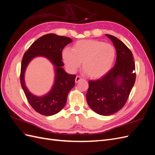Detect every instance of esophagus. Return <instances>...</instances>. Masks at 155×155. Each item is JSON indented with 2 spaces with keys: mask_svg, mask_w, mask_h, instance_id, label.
<instances>
[{
  "mask_svg": "<svg viewBox=\"0 0 155 155\" xmlns=\"http://www.w3.org/2000/svg\"><path fill=\"white\" fill-rule=\"evenodd\" d=\"M82 79H83V78H82L81 77L78 76H76V79H75V81H76V83H78V82H79V81H80Z\"/></svg>",
  "mask_w": 155,
  "mask_h": 155,
  "instance_id": "obj_1",
  "label": "esophagus"
}]
</instances>
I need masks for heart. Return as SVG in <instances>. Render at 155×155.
I'll return each instance as SVG.
<instances>
[{
  "instance_id": "obj_1",
  "label": "heart",
  "mask_w": 155,
  "mask_h": 155,
  "mask_svg": "<svg viewBox=\"0 0 155 155\" xmlns=\"http://www.w3.org/2000/svg\"><path fill=\"white\" fill-rule=\"evenodd\" d=\"M115 58L113 45L93 39L79 41L72 50L66 48L63 51V61L70 72H76L82 62L84 71L93 79L100 78L109 72Z\"/></svg>"
}]
</instances>
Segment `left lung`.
Segmentation results:
<instances>
[{"label": "left lung", "instance_id": "1", "mask_svg": "<svg viewBox=\"0 0 155 155\" xmlns=\"http://www.w3.org/2000/svg\"><path fill=\"white\" fill-rule=\"evenodd\" d=\"M112 41L117 54L116 64L104 76L88 81L87 104L97 114H113L122 109L136 80L133 54L122 41L106 34Z\"/></svg>", "mask_w": 155, "mask_h": 155}]
</instances>
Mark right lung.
Segmentation results:
<instances>
[{
    "mask_svg": "<svg viewBox=\"0 0 155 155\" xmlns=\"http://www.w3.org/2000/svg\"><path fill=\"white\" fill-rule=\"evenodd\" d=\"M72 39L67 37L48 34L41 37L33 43L23 55L21 62L20 81L28 101L36 112L44 116L57 114L66 104L67 96L75 85L76 75L68 74L62 67V50ZM37 56H44L48 58L56 67V79L51 91L42 97L31 94L24 83V72L27 64Z\"/></svg>",
    "mask_w": 155,
    "mask_h": 155,
    "instance_id": "add662e5",
    "label": "right lung"
}]
</instances>
